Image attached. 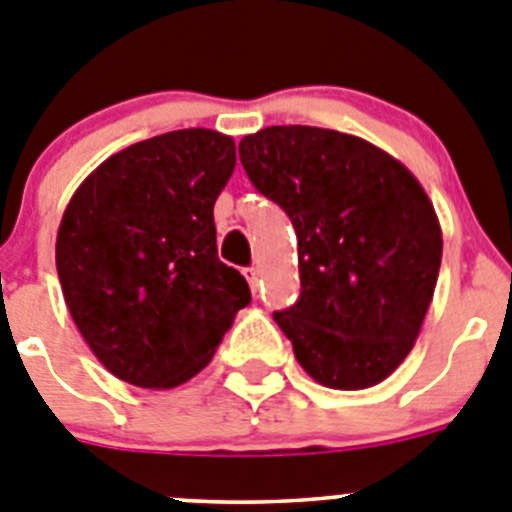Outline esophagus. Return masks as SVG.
Instances as JSON below:
<instances>
[{"label":"esophagus","mask_w":512,"mask_h":512,"mask_svg":"<svg viewBox=\"0 0 512 512\" xmlns=\"http://www.w3.org/2000/svg\"><path fill=\"white\" fill-rule=\"evenodd\" d=\"M242 275H245V280L250 283L252 293H257V283H260V270H257V267H245V270H242Z\"/></svg>","instance_id":"obj_1"}]
</instances>
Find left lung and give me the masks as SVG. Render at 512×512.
Segmentation results:
<instances>
[{"label": "left lung", "mask_w": 512, "mask_h": 512, "mask_svg": "<svg viewBox=\"0 0 512 512\" xmlns=\"http://www.w3.org/2000/svg\"><path fill=\"white\" fill-rule=\"evenodd\" d=\"M252 186L288 214L301 296L275 324L316 382L362 390L413 349L441 267L421 183L380 147L321 127H267L239 142Z\"/></svg>", "instance_id": "1"}]
</instances>
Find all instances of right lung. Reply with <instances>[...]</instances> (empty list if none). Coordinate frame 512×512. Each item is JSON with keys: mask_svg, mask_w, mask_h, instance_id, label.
Masks as SVG:
<instances>
[{"mask_svg": "<svg viewBox=\"0 0 512 512\" xmlns=\"http://www.w3.org/2000/svg\"><path fill=\"white\" fill-rule=\"evenodd\" d=\"M232 137L178 130L127 147L81 183L55 267L78 331L119 380L176 388L209 365L250 285L216 255Z\"/></svg>", "mask_w": 512, "mask_h": 512, "instance_id": "add662e5", "label": "right lung"}]
</instances>
